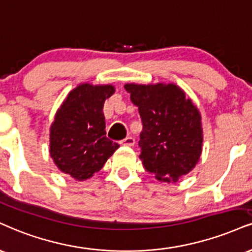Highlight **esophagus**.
<instances>
[{
    "instance_id": "obj_1",
    "label": "esophagus",
    "mask_w": 252,
    "mask_h": 252,
    "mask_svg": "<svg viewBox=\"0 0 252 252\" xmlns=\"http://www.w3.org/2000/svg\"><path fill=\"white\" fill-rule=\"evenodd\" d=\"M121 144L126 145V147H134V145H135V138H132L131 136H129V137L122 139V141H121Z\"/></svg>"
}]
</instances>
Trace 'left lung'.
I'll return each instance as SVG.
<instances>
[{"label":"left lung","mask_w":252,"mask_h":252,"mask_svg":"<svg viewBox=\"0 0 252 252\" xmlns=\"http://www.w3.org/2000/svg\"><path fill=\"white\" fill-rule=\"evenodd\" d=\"M124 88L143 123L138 144L144 169L156 180L176 183L202 155L201 113L174 83H126Z\"/></svg>","instance_id":"8db88e82"}]
</instances>
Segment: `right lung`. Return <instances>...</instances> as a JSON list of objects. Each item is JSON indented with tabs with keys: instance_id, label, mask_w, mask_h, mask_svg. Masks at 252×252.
<instances>
[{
	"instance_id": "right-lung-1",
	"label": "right lung",
	"mask_w": 252,
	"mask_h": 252,
	"mask_svg": "<svg viewBox=\"0 0 252 252\" xmlns=\"http://www.w3.org/2000/svg\"><path fill=\"white\" fill-rule=\"evenodd\" d=\"M113 84L82 83L57 109L50 126L49 153L57 168L76 181L93 177L120 145L105 134L103 104Z\"/></svg>"
}]
</instances>
